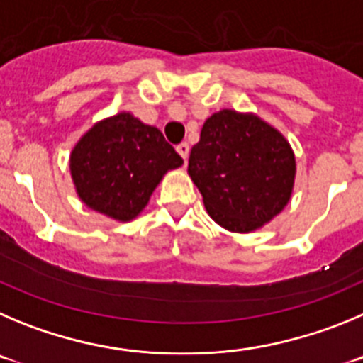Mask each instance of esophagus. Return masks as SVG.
<instances>
[{
	"instance_id": "obj_1",
	"label": "esophagus",
	"mask_w": 363,
	"mask_h": 363,
	"mask_svg": "<svg viewBox=\"0 0 363 363\" xmlns=\"http://www.w3.org/2000/svg\"><path fill=\"white\" fill-rule=\"evenodd\" d=\"M177 152H179V155L184 159V161H188V155H189V145H188V143H181V145L177 146Z\"/></svg>"
}]
</instances>
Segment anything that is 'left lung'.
Returning a JSON list of instances; mask_svg holds the SVG:
<instances>
[{"label":"left lung","instance_id":"8db88e82","mask_svg":"<svg viewBox=\"0 0 363 363\" xmlns=\"http://www.w3.org/2000/svg\"><path fill=\"white\" fill-rule=\"evenodd\" d=\"M295 169V155L282 133L260 117L233 110L206 121L188 162L210 217L238 233L264 226L284 210Z\"/></svg>","mask_w":363,"mask_h":363}]
</instances>
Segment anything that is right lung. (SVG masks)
Wrapping results in <instances>:
<instances>
[{"mask_svg": "<svg viewBox=\"0 0 363 363\" xmlns=\"http://www.w3.org/2000/svg\"><path fill=\"white\" fill-rule=\"evenodd\" d=\"M182 157L155 126L123 112L88 130L70 155L81 201L116 220H132Z\"/></svg>", "mask_w": 363, "mask_h": 363, "instance_id": "add662e5", "label": "right lung"}]
</instances>
